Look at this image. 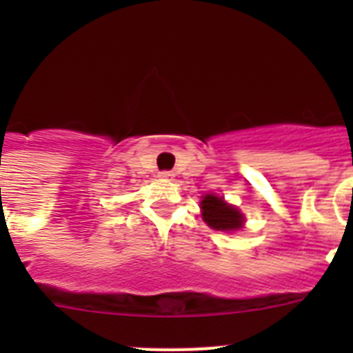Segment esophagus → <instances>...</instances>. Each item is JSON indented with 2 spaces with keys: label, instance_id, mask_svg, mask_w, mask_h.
<instances>
[{
  "label": "esophagus",
  "instance_id": "34e87169",
  "mask_svg": "<svg viewBox=\"0 0 353 353\" xmlns=\"http://www.w3.org/2000/svg\"><path fill=\"white\" fill-rule=\"evenodd\" d=\"M173 176H174V174L171 173V171H161V173H159V179H161V180H171Z\"/></svg>",
  "mask_w": 353,
  "mask_h": 353
}]
</instances>
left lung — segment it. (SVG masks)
Here are the masks:
<instances>
[{
	"label": "left lung",
	"instance_id": "1",
	"mask_svg": "<svg viewBox=\"0 0 353 353\" xmlns=\"http://www.w3.org/2000/svg\"><path fill=\"white\" fill-rule=\"evenodd\" d=\"M199 207H201V217L212 230H217V232H239L240 228H244V214H240L239 208L226 203L219 196H203Z\"/></svg>",
	"mask_w": 353,
	"mask_h": 353
}]
</instances>
